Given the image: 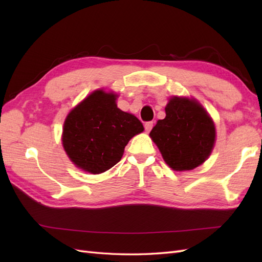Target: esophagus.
<instances>
[{
	"label": "esophagus",
	"instance_id": "34e87169",
	"mask_svg": "<svg viewBox=\"0 0 262 262\" xmlns=\"http://www.w3.org/2000/svg\"><path fill=\"white\" fill-rule=\"evenodd\" d=\"M153 128V121H147L145 122V130L148 133L151 132V129Z\"/></svg>",
	"mask_w": 262,
	"mask_h": 262
}]
</instances>
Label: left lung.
Returning <instances> with one entry per match:
<instances>
[{
    "label": "left lung",
    "mask_w": 262,
    "mask_h": 262,
    "mask_svg": "<svg viewBox=\"0 0 262 262\" xmlns=\"http://www.w3.org/2000/svg\"><path fill=\"white\" fill-rule=\"evenodd\" d=\"M165 115L149 133L165 163L174 171L192 170L203 164L216 140L214 121L207 111L197 100L172 97Z\"/></svg>",
    "instance_id": "8db88e82"
}]
</instances>
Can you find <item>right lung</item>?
Here are the masks:
<instances>
[{
    "mask_svg": "<svg viewBox=\"0 0 262 262\" xmlns=\"http://www.w3.org/2000/svg\"><path fill=\"white\" fill-rule=\"evenodd\" d=\"M117 94L97 90L66 117L63 147L77 168L99 174L118 163L132 137L144 130L134 115L117 107Z\"/></svg>",
    "mask_w": 262,
    "mask_h": 262,
    "instance_id": "obj_1",
    "label": "right lung"
}]
</instances>
